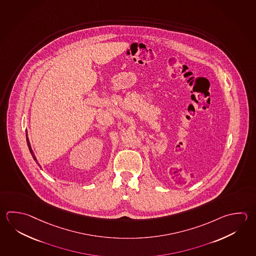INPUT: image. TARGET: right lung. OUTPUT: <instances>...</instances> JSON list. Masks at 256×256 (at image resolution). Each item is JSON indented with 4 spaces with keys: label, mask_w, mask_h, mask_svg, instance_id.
<instances>
[{
    "label": "right lung",
    "mask_w": 256,
    "mask_h": 256,
    "mask_svg": "<svg viewBox=\"0 0 256 256\" xmlns=\"http://www.w3.org/2000/svg\"><path fill=\"white\" fill-rule=\"evenodd\" d=\"M26 140H27V144H28V148H29L30 152V154L32 156V158H34V160L37 162V160H36V158H35V156H34V152H32V148H30V145L29 140H28V138H26ZM37 164H38V162H37ZM38 166H40L38 164Z\"/></svg>",
    "instance_id": "add662e5"
}]
</instances>
